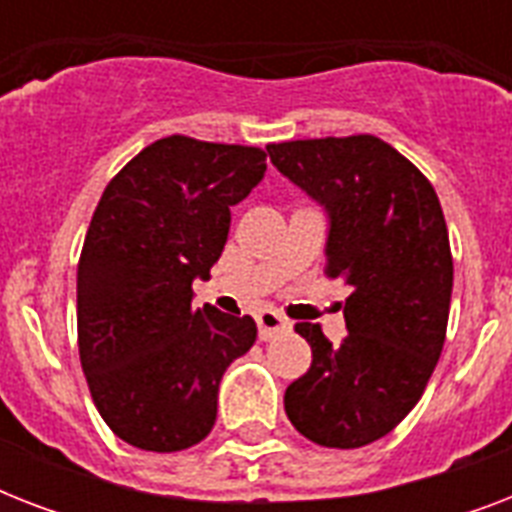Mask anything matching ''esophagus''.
<instances>
[{"instance_id": "1", "label": "esophagus", "mask_w": 512, "mask_h": 512, "mask_svg": "<svg viewBox=\"0 0 512 512\" xmlns=\"http://www.w3.org/2000/svg\"><path fill=\"white\" fill-rule=\"evenodd\" d=\"M255 321H257V329H260V340H265V342L276 340V337H281V335H287L289 329H292V324H289V321L276 311L257 313Z\"/></svg>"}]
</instances>
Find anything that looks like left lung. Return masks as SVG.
<instances>
[{
    "label": "left lung",
    "mask_w": 512,
    "mask_h": 512,
    "mask_svg": "<svg viewBox=\"0 0 512 512\" xmlns=\"http://www.w3.org/2000/svg\"><path fill=\"white\" fill-rule=\"evenodd\" d=\"M273 167L327 212V273L350 295L348 335L297 324L311 369L284 393L313 444L358 449L388 436L420 401L444 348L452 249L433 185L374 135L268 146Z\"/></svg>",
    "instance_id": "obj_1"
}]
</instances>
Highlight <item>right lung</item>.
<instances>
[{"label":"right lung","mask_w":512,"mask_h":512,"mask_svg":"<svg viewBox=\"0 0 512 512\" xmlns=\"http://www.w3.org/2000/svg\"><path fill=\"white\" fill-rule=\"evenodd\" d=\"M265 151L170 135L108 183L76 271L79 358L100 417L127 444L180 452L209 436L225 369L255 345L249 316L193 308L223 255L231 207Z\"/></svg>","instance_id":"add662e5"}]
</instances>
